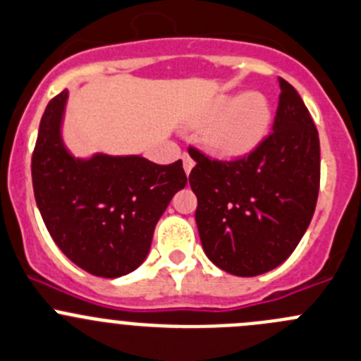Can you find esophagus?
<instances>
[{"instance_id":"esophagus-1","label":"esophagus","mask_w":361,"mask_h":361,"mask_svg":"<svg viewBox=\"0 0 361 361\" xmlns=\"http://www.w3.org/2000/svg\"><path fill=\"white\" fill-rule=\"evenodd\" d=\"M183 163H184V170H186V173H190L191 168L195 166L193 157H191L190 154H188V152H184V154H183Z\"/></svg>"}]
</instances>
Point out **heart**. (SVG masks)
Here are the masks:
<instances>
[{"mask_svg":"<svg viewBox=\"0 0 361 361\" xmlns=\"http://www.w3.org/2000/svg\"><path fill=\"white\" fill-rule=\"evenodd\" d=\"M214 118L205 129V143L221 157H241L252 152L267 136L273 120L271 106L260 94L241 97H218L204 115V122Z\"/></svg>","mask_w":361,"mask_h":361,"instance_id":"obj_1","label":"heart"}]
</instances>
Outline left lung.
<instances>
[{
	"instance_id": "obj_1",
	"label": "left lung",
	"mask_w": 361,
	"mask_h": 361,
	"mask_svg": "<svg viewBox=\"0 0 361 361\" xmlns=\"http://www.w3.org/2000/svg\"><path fill=\"white\" fill-rule=\"evenodd\" d=\"M273 133L252 152L218 159L197 147L190 184L204 252L223 271L257 276L296 250L314 216L321 183V147L296 88L280 80Z\"/></svg>"
}]
</instances>
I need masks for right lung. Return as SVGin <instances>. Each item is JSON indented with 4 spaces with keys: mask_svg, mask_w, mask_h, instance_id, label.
Wrapping results in <instances>:
<instances>
[{
    "mask_svg": "<svg viewBox=\"0 0 361 361\" xmlns=\"http://www.w3.org/2000/svg\"><path fill=\"white\" fill-rule=\"evenodd\" d=\"M67 90L40 120L32 156L37 205L58 248L81 269L102 278L135 271L145 260L154 228L188 184L183 161L156 164L140 156L74 159L60 138Z\"/></svg>",
    "mask_w": 361,
    "mask_h": 361,
    "instance_id": "right-lung-1",
    "label": "right lung"
}]
</instances>
